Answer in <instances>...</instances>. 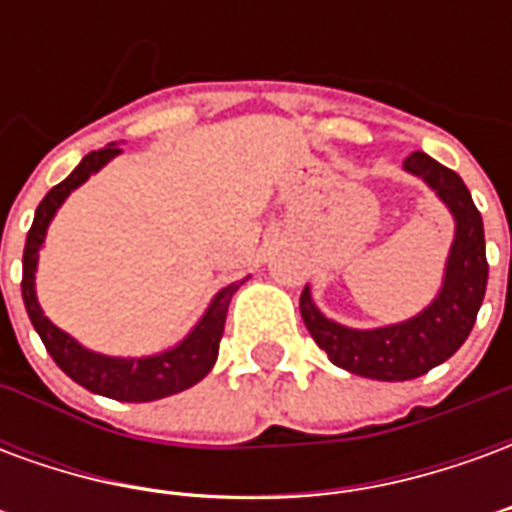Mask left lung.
<instances>
[{
  "mask_svg": "<svg viewBox=\"0 0 512 512\" xmlns=\"http://www.w3.org/2000/svg\"><path fill=\"white\" fill-rule=\"evenodd\" d=\"M406 169L436 189L455 216V241L439 299L417 318L373 332L345 329L323 318L307 288L299 299L301 318L312 340L329 354L334 365L376 381H411L447 362L472 332L488 285L483 216L474 208L461 175L419 150L406 158Z\"/></svg>",
  "mask_w": 512,
  "mask_h": 512,
  "instance_id": "left-lung-1",
  "label": "left lung"
}]
</instances>
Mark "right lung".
<instances>
[{
    "mask_svg": "<svg viewBox=\"0 0 512 512\" xmlns=\"http://www.w3.org/2000/svg\"><path fill=\"white\" fill-rule=\"evenodd\" d=\"M120 147L109 145L101 150H93L82 158V164L73 169L68 178L57 183L54 189L40 200L38 211H35V222L27 233V246H24V277H21V296L27 304V315L40 340L46 345L51 359L57 362L62 373L73 378L76 384L90 389L95 395L112 397V400H126V403H147V400H158V397L175 395L189 389L197 381L211 373L213 362L219 356V343L224 334V318H227V307L233 293L241 282H233L224 290L216 293L211 307L205 312V318L197 323V329L167 354L147 356V359H112V356H101L87 351L82 345L71 340L68 334L60 332L54 323L43 315L38 299H35V266H38V252L43 238H46V227H49L51 216L57 213L62 200L71 194L76 186H82L84 180L93 172L104 167L109 158H115Z\"/></svg>",
    "mask_w": 512,
    "mask_h": 512,
    "instance_id": "add662e5",
    "label": "right lung"
}]
</instances>
